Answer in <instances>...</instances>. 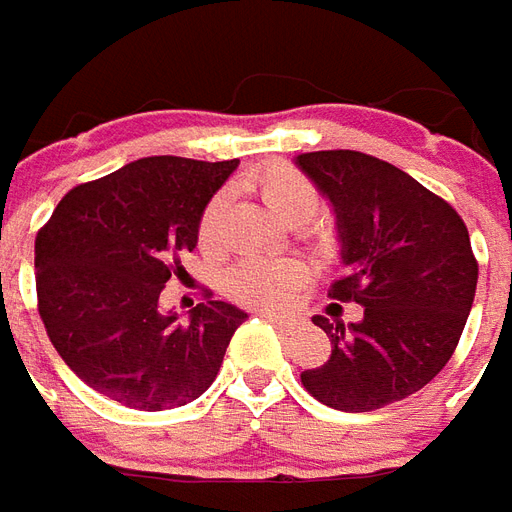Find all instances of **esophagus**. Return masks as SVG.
Instances as JSON below:
<instances>
[{
    "label": "esophagus",
    "mask_w": 512,
    "mask_h": 512,
    "mask_svg": "<svg viewBox=\"0 0 512 512\" xmlns=\"http://www.w3.org/2000/svg\"><path fill=\"white\" fill-rule=\"evenodd\" d=\"M260 317H263V320H268V323L279 325V328H290V325H295V317H287V314L260 312Z\"/></svg>",
    "instance_id": "1"
}]
</instances>
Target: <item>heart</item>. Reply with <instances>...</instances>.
Here are the masks:
<instances>
[{"mask_svg": "<svg viewBox=\"0 0 512 512\" xmlns=\"http://www.w3.org/2000/svg\"><path fill=\"white\" fill-rule=\"evenodd\" d=\"M244 187L263 200L276 217L290 225H301L320 208V189L304 170L290 162H268L246 173ZM227 195H211L198 217V246L203 252H217L219 230L225 217ZM314 241H328V225H312L306 230ZM309 282V268L295 257H244L225 276V290L238 304L252 309H282V306Z\"/></svg>", "mask_w": 512, "mask_h": 512, "instance_id": "b5f03b06", "label": "heart"}]
</instances>
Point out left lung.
I'll return each mask as SVG.
<instances>
[{"label":"left lung","instance_id":"1","mask_svg":"<svg viewBox=\"0 0 512 512\" xmlns=\"http://www.w3.org/2000/svg\"><path fill=\"white\" fill-rule=\"evenodd\" d=\"M298 165L333 203L342 260L328 295L363 306L361 323H331L323 366L304 388L333 410L372 412L429 385L456 350L478 287L464 219L448 200L372 154H298Z\"/></svg>","mask_w":512,"mask_h":512}]
</instances>
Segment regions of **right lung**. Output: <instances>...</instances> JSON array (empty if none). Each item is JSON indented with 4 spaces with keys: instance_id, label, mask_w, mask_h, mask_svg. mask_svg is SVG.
Returning a JSON list of instances; mask_svg holds the SVG:
<instances>
[{
    "instance_id": "obj_1",
    "label": "right lung",
    "mask_w": 512,
    "mask_h": 512,
    "mask_svg": "<svg viewBox=\"0 0 512 512\" xmlns=\"http://www.w3.org/2000/svg\"><path fill=\"white\" fill-rule=\"evenodd\" d=\"M238 160L146 157L73 187L34 238L37 312L62 361L124 407L160 412L198 399L246 314L225 301L160 312L198 217Z\"/></svg>"
}]
</instances>
